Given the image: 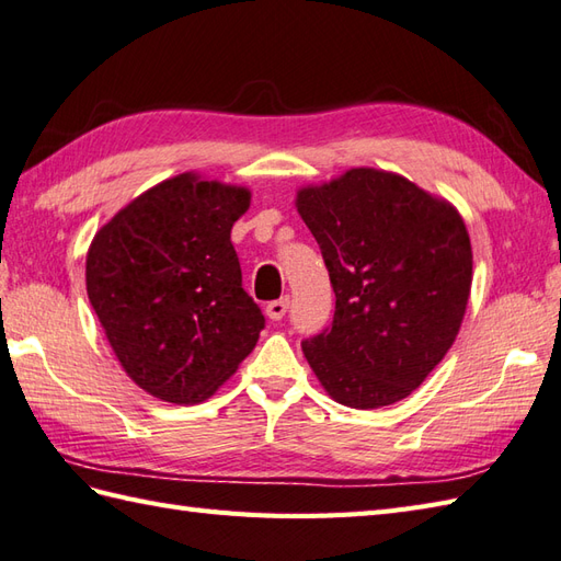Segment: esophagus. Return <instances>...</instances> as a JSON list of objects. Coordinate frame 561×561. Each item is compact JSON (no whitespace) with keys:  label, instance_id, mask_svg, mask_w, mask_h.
<instances>
[{"label":"esophagus","instance_id":"34e87169","mask_svg":"<svg viewBox=\"0 0 561 561\" xmlns=\"http://www.w3.org/2000/svg\"><path fill=\"white\" fill-rule=\"evenodd\" d=\"M286 310H289V298H286V296L277 298V301H270V304L265 306L267 318L275 320V322H279V320L286 316Z\"/></svg>","mask_w":561,"mask_h":561}]
</instances>
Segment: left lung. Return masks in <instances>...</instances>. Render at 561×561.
I'll return each instance as SVG.
<instances>
[{
	"mask_svg": "<svg viewBox=\"0 0 561 561\" xmlns=\"http://www.w3.org/2000/svg\"><path fill=\"white\" fill-rule=\"evenodd\" d=\"M336 296L332 328L301 344L334 401L407 399L445 358L473 279L457 207L382 169H348L296 195Z\"/></svg>",
	"mask_w": 561,
	"mask_h": 561,
	"instance_id": "8db88e82",
	"label": "left lung"
}]
</instances>
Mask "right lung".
<instances>
[{
	"instance_id": "obj_1",
	"label": "right lung",
	"mask_w": 561,
	"mask_h": 561,
	"mask_svg": "<svg viewBox=\"0 0 561 561\" xmlns=\"http://www.w3.org/2000/svg\"><path fill=\"white\" fill-rule=\"evenodd\" d=\"M249 205V188L186 172L140 193L90 243V306L148 394L198 403L253 351L265 318L231 245Z\"/></svg>"
}]
</instances>
